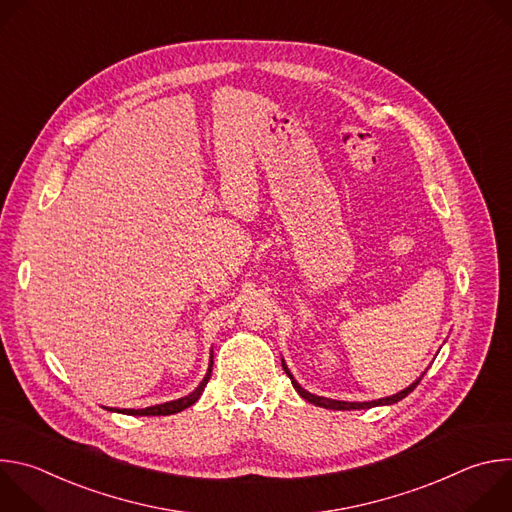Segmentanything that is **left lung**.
Instances as JSON below:
<instances>
[{
  "instance_id": "left-lung-1",
  "label": "left lung",
  "mask_w": 512,
  "mask_h": 512,
  "mask_svg": "<svg viewBox=\"0 0 512 512\" xmlns=\"http://www.w3.org/2000/svg\"><path fill=\"white\" fill-rule=\"evenodd\" d=\"M281 367H283V371H285V375L291 379V385H294V389L300 393V397H304L308 403H314V405H318V407H324V409H336V411H350V409H371V407H379V405H393V403H397V401H401V399H405L417 385H419V381L423 379V375L417 379V381H413L407 389H403V391H399L397 395H391V397H383V399H377V401H362V403H350V401H336V399H328V397H318V395H314V393H310V391H306L296 379H294V375L289 373V369L285 367V362L281 360Z\"/></svg>"
}]
</instances>
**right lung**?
Instances as JSON below:
<instances>
[{"label": "right lung", "mask_w": 512, "mask_h": 512, "mask_svg": "<svg viewBox=\"0 0 512 512\" xmlns=\"http://www.w3.org/2000/svg\"><path fill=\"white\" fill-rule=\"evenodd\" d=\"M210 373H212V354H210V364H208V371H206V375H204V379L200 381V385L190 393V395H186V397H180V399H176V401H168V403H162V405H152V407H145V409H109V411H119V413H125V415H172V413H180V411H184L186 407H190V405H194L198 399H200V395H202V391H204V387H206V383H208V379H210Z\"/></svg>", "instance_id": "right-lung-1"}]
</instances>
